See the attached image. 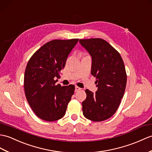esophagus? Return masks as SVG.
Returning <instances> with one entry per match:
<instances>
[{"label":"esophagus","instance_id":"34e87169","mask_svg":"<svg viewBox=\"0 0 152 152\" xmlns=\"http://www.w3.org/2000/svg\"><path fill=\"white\" fill-rule=\"evenodd\" d=\"M81 89H81V88L79 87H77V86L75 87V92H77V91H79Z\"/></svg>","mask_w":152,"mask_h":152}]
</instances>
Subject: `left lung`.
Returning <instances> with one entry per match:
<instances>
[{"mask_svg":"<svg viewBox=\"0 0 152 152\" xmlns=\"http://www.w3.org/2000/svg\"><path fill=\"white\" fill-rule=\"evenodd\" d=\"M79 41L92 57L91 75L96 77L98 87L94 94L86 90L83 114L92 121H104L115 113L124 96L127 82L124 63L119 52L104 39Z\"/></svg>","mask_w":152,"mask_h":152,"instance_id":"obj_1","label":"left lung"}]
</instances>
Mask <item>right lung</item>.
<instances>
[{
    "mask_svg": "<svg viewBox=\"0 0 152 152\" xmlns=\"http://www.w3.org/2000/svg\"><path fill=\"white\" fill-rule=\"evenodd\" d=\"M78 39L48 42L28 61L24 77L26 100L34 113L48 122L61 118L75 93V86L56 85L60 72Z\"/></svg>",
    "mask_w": 152,
    "mask_h": 152,
    "instance_id": "obj_1",
    "label": "right lung"
}]
</instances>
